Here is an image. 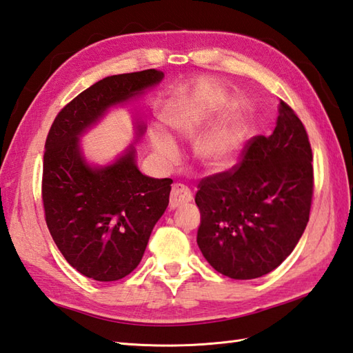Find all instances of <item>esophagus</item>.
I'll return each instance as SVG.
<instances>
[{
  "label": "esophagus",
  "mask_w": 353,
  "mask_h": 353,
  "mask_svg": "<svg viewBox=\"0 0 353 353\" xmlns=\"http://www.w3.org/2000/svg\"><path fill=\"white\" fill-rule=\"evenodd\" d=\"M191 200H192V194L185 185L182 183L172 185L171 194H170V209H176L183 203H188Z\"/></svg>",
  "instance_id": "esophagus-1"
}]
</instances>
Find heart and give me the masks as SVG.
Segmentation results:
<instances>
[{
    "label": "heart",
    "mask_w": 353,
    "mask_h": 353,
    "mask_svg": "<svg viewBox=\"0 0 353 353\" xmlns=\"http://www.w3.org/2000/svg\"><path fill=\"white\" fill-rule=\"evenodd\" d=\"M165 123L171 125L172 129L185 132L188 130L190 123L186 121L182 109L172 104L167 110L163 112ZM239 141V124L234 121L228 127H224L220 132H216L214 137L205 141L199 147V154L201 159H205L208 163L214 167H226L230 162V157L234 154V150L238 145ZM152 145L154 152L159 154L165 161H172L177 156V148L172 139L162 132H152Z\"/></svg>",
    "instance_id": "b5f03b06"
}]
</instances>
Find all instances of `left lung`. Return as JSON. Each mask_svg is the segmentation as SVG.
<instances>
[{"mask_svg": "<svg viewBox=\"0 0 353 353\" xmlns=\"http://www.w3.org/2000/svg\"><path fill=\"white\" fill-rule=\"evenodd\" d=\"M311 161L305 125L281 100L270 137H253L234 167L201 179L197 244L216 272L256 279L287 259L310 220Z\"/></svg>", "mask_w": 353, "mask_h": 353, "instance_id": "1", "label": "left lung"}]
</instances>
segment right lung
<instances>
[{"mask_svg": "<svg viewBox=\"0 0 353 353\" xmlns=\"http://www.w3.org/2000/svg\"><path fill=\"white\" fill-rule=\"evenodd\" d=\"M162 79V71L145 70L97 81L59 112L45 141V221L68 264L94 281L123 279L138 267L172 181L142 174L133 147L108 167H89L79 137L110 106Z\"/></svg>", "mask_w": 353, "mask_h": 353, "instance_id": "right-lung-1", "label": "right lung"}]
</instances>
